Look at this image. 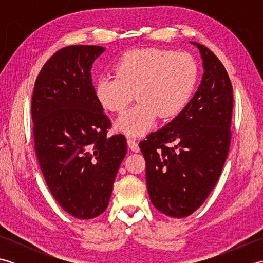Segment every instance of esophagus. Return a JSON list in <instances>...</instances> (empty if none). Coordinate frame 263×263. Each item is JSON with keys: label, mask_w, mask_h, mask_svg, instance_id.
Returning <instances> with one entry per match:
<instances>
[{"label": "esophagus", "mask_w": 263, "mask_h": 263, "mask_svg": "<svg viewBox=\"0 0 263 263\" xmlns=\"http://www.w3.org/2000/svg\"><path fill=\"white\" fill-rule=\"evenodd\" d=\"M127 146L132 150V152H135V153L140 152V148H139L138 142L136 140H133V139H127Z\"/></svg>", "instance_id": "obj_1"}]
</instances>
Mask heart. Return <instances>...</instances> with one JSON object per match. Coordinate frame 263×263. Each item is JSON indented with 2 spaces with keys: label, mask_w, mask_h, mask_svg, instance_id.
I'll return each instance as SVG.
<instances>
[{
  "label": "heart",
  "mask_w": 263,
  "mask_h": 263,
  "mask_svg": "<svg viewBox=\"0 0 263 263\" xmlns=\"http://www.w3.org/2000/svg\"><path fill=\"white\" fill-rule=\"evenodd\" d=\"M198 80V65L187 53L164 48H140L116 61L114 76H103L93 91L105 110L120 113L133 99L138 103L116 122L131 137L148 132L159 116L171 120L185 108Z\"/></svg>",
  "instance_id": "b5f03b06"
}]
</instances>
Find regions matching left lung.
<instances>
[{"label": "left lung", "mask_w": 263, "mask_h": 263, "mask_svg": "<svg viewBox=\"0 0 263 263\" xmlns=\"http://www.w3.org/2000/svg\"><path fill=\"white\" fill-rule=\"evenodd\" d=\"M200 49L204 73L198 91L174 120L140 146L155 208L184 218L200 208L219 180L231 146L233 87L225 66Z\"/></svg>", "instance_id": "obj_1"}]
</instances>
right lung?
<instances>
[{
	"mask_svg": "<svg viewBox=\"0 0 263 263\" xmlns=\"http://www.w3.org/2000/svg\"><path fill=\"white\" fill-rule=\"evenodd\" d=\"M105 49L72 45L54 53L31 97L35 152L49 191L79 219L106 210L123 158V135L108 137L110 121L95 97L90 70Z\"/></svg>",
	"mask_w": 263,
	"mask_h": 263,
	"instance_id": "obj_1",
	"label": "right lung"
}]
</instances>
